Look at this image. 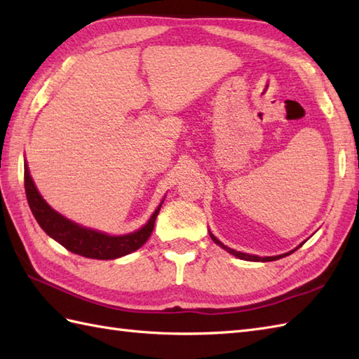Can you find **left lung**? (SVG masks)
<instances>
[{"instance_id": "8db88e82", "label": "left lung", "mask_w": 359, "mask_h": 359, "mask_svg": "<svg viewBox=\"0 0 359 359\" xmlns=\"http://www.w3.org/2000/svg\"><path fill=\"white\" fill-rule=\"evenodd\" d=\"M210 236H211V239L217 243V245H220V247H222L224 250H226L228 253L234 255L236 257L243 259V261H255V262L262 261V262H270V261H276V259H280V257H284V256H288L290 253H293V251H290V253H285V255H280V256H270V257H259V256H251V255H245V253H241V251H236V250L228 248V247H225V245H224L222 242L217 241V239L215 238V236H212V234H210ZM299 247H301V245H299Z\"/></svg>"}]
</instances>
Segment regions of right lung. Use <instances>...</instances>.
I'll use <instances>...</instances> for the list:
<instances>
[{"label": "right lung", "mask_w": 359, "mask_h": 359, "mask_svg": "<svg viewBox=\"0 0 359 359\" xmlns=\"http://www.w3.org/2000/svg\"><path fill=\"white\" fill-rule=\"evenodd\" d=\"M25 189L30 211L46 234L75 255L89 259H102V261L117 259L139 250L149 239L152 230H154L156 217L160 207H162V203H160L154 215L148 220V224L140 228L139 231L126 236H108L95 230H89V228H83L53 211L35 188L27 165H25Z\"/></svg>", "instance_id": "add662e5"}]
</instances>
